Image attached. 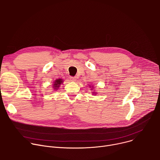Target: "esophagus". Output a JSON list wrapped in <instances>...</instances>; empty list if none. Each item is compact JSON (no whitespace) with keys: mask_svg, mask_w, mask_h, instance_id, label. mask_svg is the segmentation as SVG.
<instances>
[{"mask_svg":"<svg viewBox=\"0 0 160 160\" xmlns=\"http://www.w3.org/2000/svg\"><path fill=\"white\" fill-rule=\"evenodd\" d=\"M70 80H71V81H72V82H76V80H77L76 77H70Z\"/></svg>","mask_w":160,"mask_h":160,"instance_id":"1","label":"esophagus"}]
</instances>
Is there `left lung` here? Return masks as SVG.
Instances as JSON below:
<instances>
[{"instance_id": "1", "label": "left lung", "mask_w": 160, "mask_h": 160, "mask_svg": "<svg viewBox=\"0 0 160 160\" xmlns=\"http://www.w3.org/2000/svg\"><path fill=\"white\" fill-rule=\"evenodd\" d=\"M94 92H93V93H94ZM95 93H96V92H95Z\"/></svg>"}]
</instances>
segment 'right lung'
<instances>
[{
	"label": "right lung",
	"mask_w": 160,
	"mask_h": 160,
	"mask_svg": "<svg viewBox=\"0 0 160 160\" xmlns=\"http://www.w3.org/2000/svg\"><path fill=\"white\" fill-rule=\"evenodd\" d=\"M63 83V80L62 79H57L55 82H54V84H53V88H54V89H58V88L60 87V84Z\"/></svg>",
	"instance_id": "1"
}]
</instances>
